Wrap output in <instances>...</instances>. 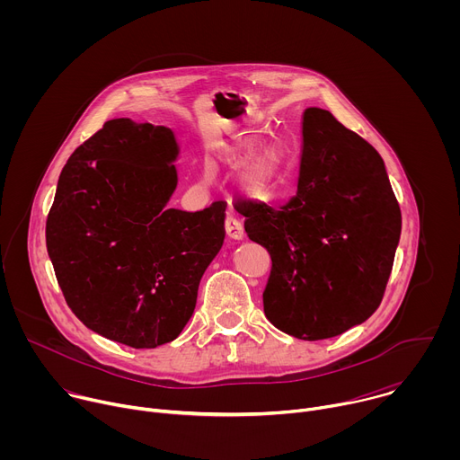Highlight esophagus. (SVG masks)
<instances>
[{"label":"esophagus","mask_w":460,"mask_h":460,"mask_svg":"<svg viewBox=\"0 0 460 460\" xmlns=\"http://www.w3.org/2000/svg\"><path fill=\"white\" fill-rule=\"evenodd\" d=\"M226 233L233 240H242L243 238L242 222L234 215H227V218H226Z\"/></svg>","instance_id":"obj_1"}]
</instances>
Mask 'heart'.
<instances>
[{"label":"heart","instance_id":"b5f03b06","mask_svg":"<svg viewBox=\"0 0 460 460\" xmlns=\"http://www.w3.org/2000/svg\"><path fill=\"white\" fill-rule=\"evenodd\" d=\"M282 165H284V162L277 153H273V151L261 153L245 171L247 190L252 192L254 196H266L271 181L282 171Z\"/></svg>","mask_w":460,"mask_h":460}]
</instances>
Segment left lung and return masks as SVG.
<instances>
[{
    "label": "left lung",
    "mask_w": 460,
    "mask_h": 460,
    "mask_svg": "<svg viewBox=\"0 0 460 460\" xmlns=\"http://www.w3.org/2000/svg\"><path fill=\"white\" fill-rule=\"evenodd\" d=\"M296 194L273 209L243 202L247 236L271 254L264 313L302 341L342 335L382 302L401 238V208L380 155L330 111L302 121Z\"/></svg>",
    "instance_id": "obj_1"
}]
</instances>
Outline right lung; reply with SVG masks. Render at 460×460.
Segmentation results:
<instances>
[{
	"instance_id": "obj_1",
	"label": "right lung",
	"mask_w": 460,
	"mask_h": 460,
	"mask_svg": "<svg viewBox=\"0 0 460 460\" xmlns=\"http://www.w3.org/2000/svg\"><path fill=\"white\" fill-rule=\"evenodd\" d=\"M176 156L171 128L109 119L65 164L47 217L65 302L94 333L137 349L181 333L226 236V202L167 208Z\"/></svg>"
}]
</instances>
